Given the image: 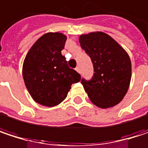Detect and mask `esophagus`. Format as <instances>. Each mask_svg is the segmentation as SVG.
<instances>
[{
	"mask_svg": "<svg viewBox=\"0 0 148 148\" xmlns=\"http://www.w3.org/2000/svg\"><path fill=\"white\" fill-rule=\"evenodd\" d=\"M75 70H76V71H77L78 73H79V74H80V72H81V71H80V69H79V67H76Z\"/></svg>",
	"mask_w": 148,
	"mask_h": 148,
	"instance_id": "1",
	"label": "esophagus"
}]
</instances>
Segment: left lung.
Masks as SVG:
<instances>
[{
  "instance_id": "1",
  "label": "left lung",
  "mask_w": 148,
  "mask_h": 148,
  "mask_svg": "<svg viewBox=\"0 0 148 148\" xmlns=\"http://www.w3.org/2000/svg\"><path fill=\"white\" fill-rule=\"evenodd\" d=\"M79 43L94 67L91 79H81L92 103L101 108H112L123 100L131 79V62L125 50L103 32L79 36Z\"/></svg>"
}]
</instances>
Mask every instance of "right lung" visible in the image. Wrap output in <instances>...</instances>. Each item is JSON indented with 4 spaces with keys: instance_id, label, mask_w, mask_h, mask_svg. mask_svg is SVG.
<instances>
[{
    "instance_id": "right-lung-1",
    "label": "right lung",
    "mask_w": 148,
    "mask_h": 148,
    "mask_svg": "<svg viewBox=\"0 0 148 148\" xmlns=\"http://www.w3.org/2000/svg\"><path fill=\"white\" fill-rule=\"evenodd\" d=\"M67 37L62 33H47L29 49L23 64V78L37 103L54 107L63 101L80 74L68 66L61 53Z\"/></svg>"
}]
</instances>
